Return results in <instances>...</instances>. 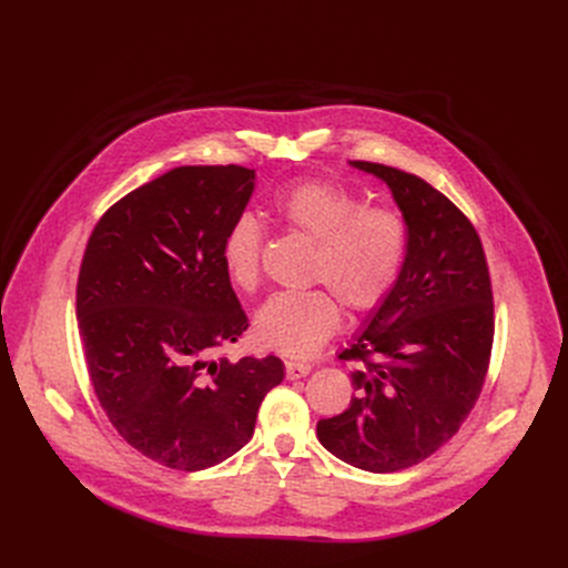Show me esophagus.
Masks as SVG:
<instances>
[{
    "label": "esophagus",
    "instance_id": "34e87169",
    "mask_svg": "<svg viewBox=\"0 0 568 568\" xmlns=\"http://www.w3.org/2000/svg\"><path fill=\"white\" fill-rule=\"evenodd\" d=\"M311 373V366L304 362H285V375L287 379H300Z\"/></svg>",
    "mask_w": 568,
    "mask_h": 568
}]
</instances>
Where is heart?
Masks as SVG:
<instances>
[{"mask_svg": "<svg viewBox=\"0 0 568 568\" xmlns=\"http://www.w3.org/2000/svg\"><path fill=\"white\" fill-rule=\"evenodd\" d=\"M274 214L294 234L313 242L304 292H278L255 315L262 347L287 356H311L341 326L343 306L373 313L396 290L409 253V223L394 204H364L329 179L308 176L278 189ZM264 225L239 214L223 239V266L234 287L255 292L262 281Z\"/></svg>", "mask_w": 568, "mask_h": 568, "instance_id": "b5f03b06", "label": "heart"}]
</instances>
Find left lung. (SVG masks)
I'll list each match as a JSON object with an SVG mask.
<instances>
[{"mask_svg": "<svg viewBox=\"0 0 568 568\" xmlns=\"http://www.w3.org/2000/svg\"><path fill=\"white\" fill-rule=\"evenodd\" d=\"M389 184L409 253L389 300L338 359L352 364L347 409L320 419V442L366 471H398L449 442L481 396L495 304L481 236L422 176L354 161Z\"/></svg>", "mask_w": 568, "mask_h": 568, "instance_id": "1", "label": "left lung"}]
</instances>
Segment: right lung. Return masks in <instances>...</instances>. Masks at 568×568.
<instances>
[{
  "label": "right lung",
  "instance_id": "add662e5",
  "mask_svg": "<svg viewBox=\"0 0 568 568\" xmlns=\"http://www.w3.org/2000/svg\"><path fill=\"white\" fill-rule=\"evenodd\" d=\"M255 172L182 165L116 200L89 236L75 290L94 394L133 449L172 469L223 463L253 437L283 362L212 354L248 329L223 266Z\"/></svg>",
  "mask_w": 568,
  "mask_h": 568
}]
</instances>
